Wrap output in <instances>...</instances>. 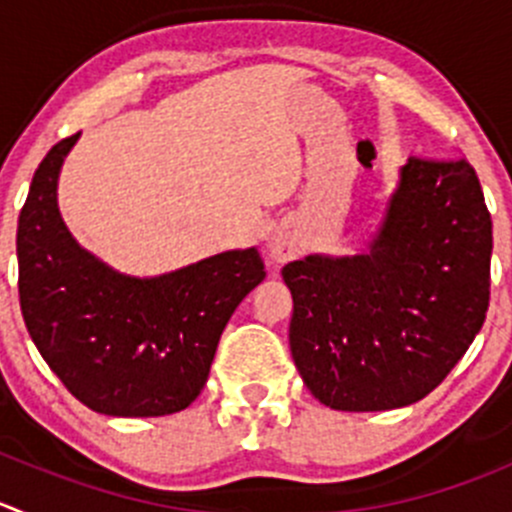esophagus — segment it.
I'll use <instances>...</instances> for the list:
<instances>
[{"label":"esophagus","mask_w":512,"mask_h":512,"mask_svg":"<svg viewBox=\"0 0 512 512\" xmlns=\"http://www.w3.org/2000/svg\"><path fill=\"white\" fill-rule=\"evenodd\" d=\"M292 245L287 240H282V237H272V242H270V257L275 262H285V260H290L292 257Z\"/></svg>","instance_id":"obj_1"}]
</instances>
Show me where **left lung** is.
Here are the masks:
<instances>
[{"label": "left lung", "instance_id": "8db88e82", "mask_svg": "<svg viewBox=\"0 0 512 512\" xmlns=\"http://www.w3.org/2000/svg\"><path fill=\"white\" fill-rule=\"evenodd\" d=\"M490 252L493 220L470 162L410 157L365 252L282 267L307 390L347 413L433 393L483 327Z\"/></svg>", "mask_w": 512, "mask_h": 512}]
</instances>
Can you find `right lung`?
<instances>
[{
	"label": "right lung",
	"mask_w": 512,
	"mask_h": 512,
	"mask_svg": "<svg viewBox=\"0 0 512 512\" xmlns=\"http://www.w3.org/2000/svg\"><path fill=\"white\" fill-rule=\"evenodd\" d=\"M77 137L47 152L19 212L24 325L64 388L94 413H180L205 388L222 330L265 280V265L250 247L140 280L89 255L57 207V177Z\"/></svg>",
	"instance_id": "add662e5"
}]
</instances>
